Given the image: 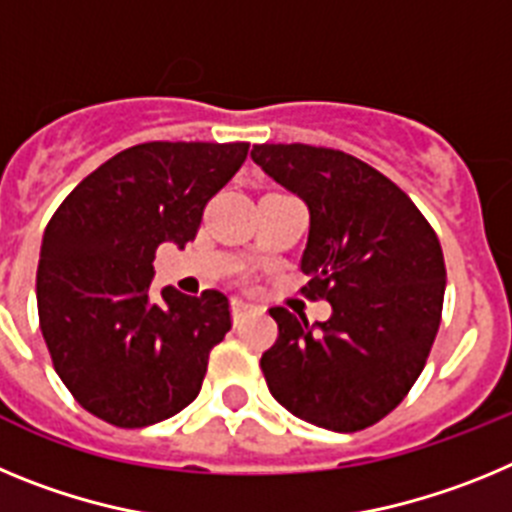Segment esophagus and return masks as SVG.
Segmentation results:
<instances>
[{"mask_svg":"<svg viewBox=\"0 0 512 512\" xmlns=\"http://www.w3.org/2000/svg\"><path fill=\"white\" fill-rule=\"evenodd\" d=\"M230 305H233V320H235V323H238V320H241L248 310H251V305H248L246 300H241V297H233V300H230Z\"/></svg>","mask_w":512,"mask_h":512,"instance_id":"esophagus-1","label":"esophagus"}]
</instances>
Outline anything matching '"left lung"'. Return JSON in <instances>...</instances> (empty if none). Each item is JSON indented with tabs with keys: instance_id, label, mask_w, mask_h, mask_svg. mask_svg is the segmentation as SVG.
I'll return each mask as SVG.
<instances>
[{
	"instance_id": "left-lung-1",
	"label": "left lung",
	"mask_w": 512,
	"mask_h": 512,
	"mask_svg": "<svg viewBox=\"0 0 512 512\" xmlns=\"http://www.w3.org/2000/svg\"><path fill=\"white\" fill-rule=\"evenodd\" d=\"M251 158L310 210L300 269L325 323L271 307L279 336L261 356L289 413L338 433L364 431L408 397L441 325L446 264L408 194L351 153L305 143L253 146Z\"/></svg>"
}]
</instances>
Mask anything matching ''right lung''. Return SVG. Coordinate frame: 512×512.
<instances>
[{
  "instance_id": "right-lung-1",
  "label": "right lung",
  "mask_w": 512,
  "mask_h": 512,
  "mask_svg": "<svg viewBox=\"0 0 512 512\" xmlns=\"http://www.w3.org/2000/svg\"><path fill=\"white\" fill-rule=\"evenodd\" d=\"M248 143L125 148L58 205L40 246L38 318L53 369L81 408L143 428L200 395L230 302L205 289L151 292L161 243L197 238L207 202L241 169Z\"/></svg>"
}]
</instances>
